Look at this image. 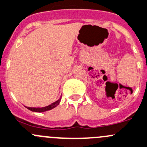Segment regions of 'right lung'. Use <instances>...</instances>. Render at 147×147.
Returning a JSON list of instances; mask_svg holds the SVG:
<instances>
[{
    "mask_svg": "<svg viewBox=\"0 0 147 147\" xmlns=\"http://www.w3.org/2000/svg\"><path fill=\"white\" fill-rule=\"evenodd\" d=\"M61 100V98H60V99L58 100L57 101L54 102V103H51V104L49 105V106H46V107H44V108H32V107H26V106L25 107L27 108V109H28L29 110H30L31 111H33V112H38V113L44 112V111L51 110V109H53L55 107H56V106L59 104Z\"/></svg>",
    "mask_w": 147,
    "mask_h": 147,
    "instance_id": "add662e5",
    "label": "right lung"
}]
</instances>
